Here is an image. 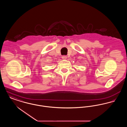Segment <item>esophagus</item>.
Returning a JSON list of instances; mask_svg holds the SVG:
<instances>
[{"instance_id":"1","label":"esophagus","mask_w":127,"mask_h":127,"mask_svg":"<svg viewBox=\"0 0 127 127\" xmlns=\"http://www.w3.org/2000/svg\"><path fill=\"white\" fill-rule=\"evenodd\" d=\"M62 59L63 60H66V56H63L62 57Z\"/></svg>"}]
</instances>
